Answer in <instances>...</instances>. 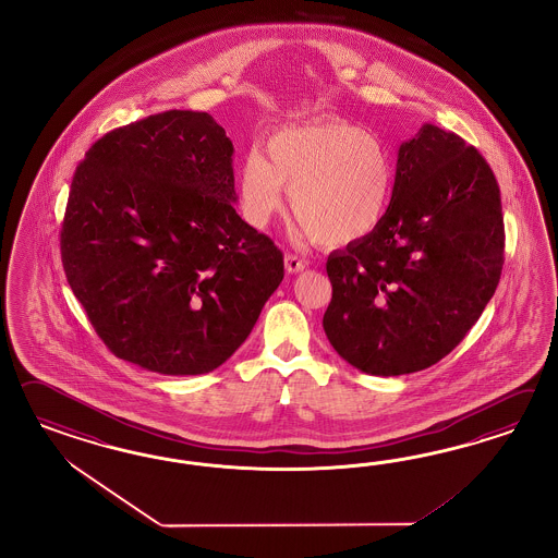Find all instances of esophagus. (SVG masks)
Instances as JSON below:
<instances>
[{
  "mask_svg": "<svg viewBox=\"0 0 558 558\" xmlns=\"http://www.w3.org/2000/svg\"><path fill=\"white\" fill-rule=\"evenodd\" d=\"M284 266H287V271H290V274H299V271H303L308 264H306V259L299 257V255L288 254L287 257H284Z\"/></svg>",
  "mask_w": 558,
  "mask_h": 558,
  "instance_id": "esophagus-1",
  "label": "esophagus"
}]
</instances>
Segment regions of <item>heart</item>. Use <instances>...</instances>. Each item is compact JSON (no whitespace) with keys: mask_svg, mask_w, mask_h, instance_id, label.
I'll return each mask as SVG.
<instances>
[{"mask_svg":"<svg viewBox=\"0 0 558 558\" xmlns=\"http://www.w3.org/2000/svg\"><path fill=\"white\" fill-rule=\"evenodd\" d=\"M311 235L352 243L385 219L392 194V166L378 138L343 120L327 119L280 129L264 157L250 153L239 168V198L247 222L266 227L284 206Z\"/></svg>","mask_w":558,"mask_h":558,"instance_id":"obj_1","label":"heart"}]
</instances>
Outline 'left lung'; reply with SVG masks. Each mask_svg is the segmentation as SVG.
<instances>
[{
  "mask_svg": "<svg viewBox=\"0 0 558 558\" xmlns=\"http://www.w3.org/2000/svg\"><path fill=\"white\" fill-rule=\"evenodd\" d=\"M504 245L489 163L425 122L399 147L385 219L327 259L325 336L366 374L429 368L478 322L499 284Z\"/></svg>",
  "mask_w": 558,
  "mask_h": 558,
  "instance_id": "left-lung-1",
  "label": "left lung"
}]
</instances>
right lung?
Returning <instances> with one entry per match:
<instances>
[{
    "instance_id": "right-lung-1",
    "label": "right lung",
    "mask_w": 558,
    "mask_h": 558,
    "mask_svg": "<svg viewBox=\"0 0 558 558\" xmlns=\"http://www.w3.org/2000/svg\"><path fill=\"white\" fill-rule=\"evenodd\" d=\"M233 153L210 114L169 110L101 136L75 169L61 259L120 360L213 372L280 287L282 252L235 213Z\"/></svg>"
}]
</instances>
